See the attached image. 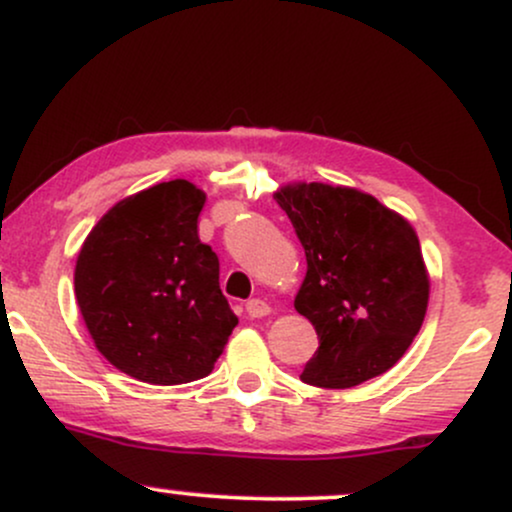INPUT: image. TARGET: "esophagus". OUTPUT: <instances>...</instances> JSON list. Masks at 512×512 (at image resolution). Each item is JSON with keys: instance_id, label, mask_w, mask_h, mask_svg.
Listing matches in <instances>:
<instances>
[{"instance_id": "1", "label": "esophagus", "mask_w": 512, "mask_h": 512, "mask_svg": "<svg viewBox=\"0 0 512 512\" xmlns=\"http://www.w3.org/2000/svg\"><path fill=\"white\" fill-rule=\"evenodd\" d=\"M245 310H248L250 317H267L272 308H269L264 301H260V298H252V301L245 303Z\"/></svg>"}]
</instances>
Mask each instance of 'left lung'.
<instances>
[{
  "label": "left lung",
  "mask_w": 512,
  "mask_h": 512,
  "mask_svg": "<svg viewBox=\"0 0 512 512\" xmlns=\"http://www.w3.org/2000/svg\"><path fill=\"white\" fill-rule=\"evenodd\" d=\"M274 197L308 262L293 305L320 339L301 380L346 390L383 375L426 317L431 281L416 231L354 187L289 182Z\"/></svg>",
  "instance_id": "8db88e82"
}]
</instances>
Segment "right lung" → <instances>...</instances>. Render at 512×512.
Returning <instances> with one entry per match:
<instances>
[{"instance_id": "1", "label": "right lung", "mask_w": 512, "mask_h": 512, "mask_svg": "<svg viewBox=\"0 0 512 512\" xmlns=\"http://www.w3.org/2000/svg\"><path fill=\"white\" fill-rule=\"evenodd\" d=\"M204 202L190 180L158 182L108 209L76 257L74 293L93 344L142 383L209 375L238 325L219 257L197 233Z\"/></svg>"}]
</instances>
